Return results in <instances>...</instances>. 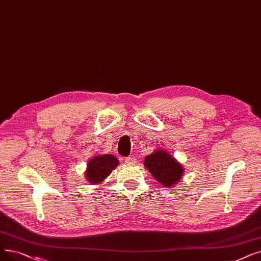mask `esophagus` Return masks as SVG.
<instances>
[{
	"instance_id": "34e87169",
	"label": "esophagus",
	"mask_w": 261,
	"mask_h": 261,
	"mask_svg": "<svg viewBox=\"0 0 261 261\" xmlns=\"http://www.w3.org/2000/svg\"><path fill=\"white\" fill-rule=\"evenodd\" d=\"M124 162H126V164H128V165H132V164H135L137 160H135V159L132 158V156H128V158L124 159Z\"/></svg>"
}]
</instances>
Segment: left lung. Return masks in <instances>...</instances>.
<instances>
[{
    "label": "left lung",
    "instance_id": "1",
    "mask_svg": "<svg viewBox=\"0 0 261 261\" xmlns=\"http://www.w3.org/2000/svg\"><path fill=\"white\" fill-rule=\"evenodd\" d=\"M144 165L158 182L165 188L177 186L185 173L182 164L163 148H158L147 155L144 160Z\"/></svg>",
    "mask_w": 261,
    "mask_h": 261
}]
</instances>
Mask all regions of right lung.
Wrapping results in <instances>:
<instances>
[{
  "instance_id": "obj_1",
  "label": "right lung",
  "mask_w": 261,
  "mask_h": 261,
  "mask_svg": "<svg viewBox=\"0 0 261 261\" xmlns=\"http://www.w3.org/2000/svg\"><path fill=\"white\" fill-rule=\"evenodd\" d=\"M118 164L117 158L113 154H97L86 164L85 179L89 185H101Z\"/></svg>"
}]
</instances>
